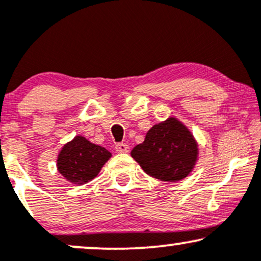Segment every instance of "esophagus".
Returning a JSON list of instances; mask_svg holds the SVG:
<instances>
[{"label":"esophagus","instance_id":"34e87169","mask_svg":"<svg viewBox=\"0 0 261 261\" xmlns=\"http://www.w3.org/2000/svg\"><path fill=\"white\" fill-rule=\"evenodd\" d=\"M115 149L116 152H119V153H126V152H128V149H130V147H128L127 143L119 142L115 145Z\"/></svg>","mask_w":261,"mask_h":261}]
</instances>
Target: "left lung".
Listing matches in <instances>:
<instances>
[{"label": "left lung", "instance_id": "obj_1", "mask_svg": "<svg viewBox=\"0 0 261 261\" xmlns=\"http://www.w3.org/2000/svg\"><path fill=\"white\" fill-rule=\"evenodd\" d=\"M131 155L148 175L163 181H179L193 169L197 146L190 131L170 118L154 125Z\"/></svg>", "mask_w": 261, "mask_h": 261}]
</instances>
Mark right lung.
Masks as SVG:
<instances>
[{
	"instance_id": "obj_1",
	"label": "right lung",
	"mask_w": 261,
	"mask_h": 261,
	"mask_svg": "<svg viewBox=\"0 0 261 261\" xmlns=\"http://www.w3.org/2000/svg\"><path fill=\"white\" fill-rule=\"evenodd\" d=\"M110 155L108 149L77 136L60 152L58 169L68 181L85 184L97 176Z\"/></svg>"
}]
</instances>
